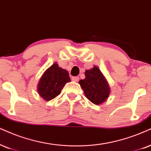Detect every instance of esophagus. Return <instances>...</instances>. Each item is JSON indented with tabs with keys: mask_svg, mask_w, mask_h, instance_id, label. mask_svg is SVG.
<instances>
[{
	"mask_svg": "<svg viewBox=\"0 0 151 151\" xmlns=\"http://www.w3.org/2000/svg\"><path fill=\"white\" fill-rule=\"evenodd\" d=\"M79 77H73L72 78V81H79Z\"/></svg>",
	"mask_w": 151,
	"mask_h": 151,
	"instance_id": "esophagus-1",
	"label": "esophagus"
}]
</instances>
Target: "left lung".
<instances>
[{"label":"left lung","mask_w":151,"mask_h":151,"mask_svg":"<svg viewBox=\"0 0 151 151\" xmlns=\"http://www.w3.org/2000/svg\"><path fill=\"white\" fill-rule=\"evenodd\" d=\"M85 79H81V86L85 96L96 105L105 102L110 94V87L104 74L96 66L86 70Z\"/></svg>","instance_id":"left-lung-1"}]
</instances>
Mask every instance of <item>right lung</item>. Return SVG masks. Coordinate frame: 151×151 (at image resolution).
I'll return each mask as SVG.
<instances>
[{"label":"right lung","instance_id":"add662e5","mask_svg":"<svg viewBox=\"0 0 151 151\" xmlns=\"http://www.w3.org/2000/svg\"><path fill=\"white\" fill-rule=\"evenodd\" d=\"M70 81L68 72L54 63L45 70L40 79L38 94L45 101L51 100L60 94L64 86Z\"/></svg>","mask_w":151,"mask_h":151}]
</instances>
